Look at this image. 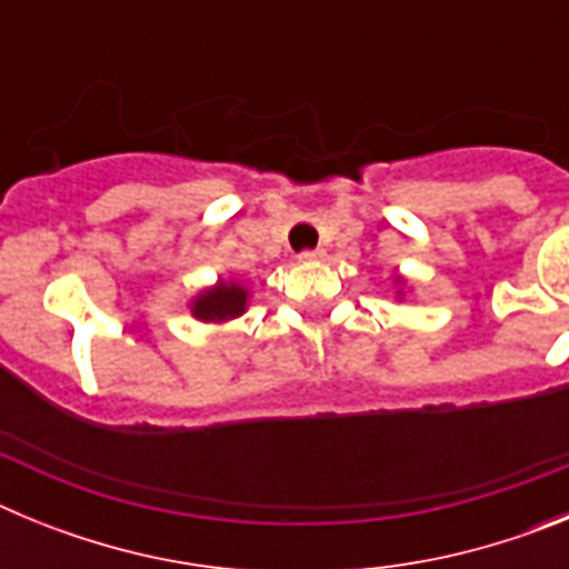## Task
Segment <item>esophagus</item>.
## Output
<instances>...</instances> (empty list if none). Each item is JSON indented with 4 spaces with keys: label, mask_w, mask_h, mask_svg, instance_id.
Wrapping results in <instances>:
<instances>
[{
    "label": "esophagus",
    "mask_w": 569,
    "mask_h": 569,
    "mask_svg": "<svg viewBox=\"0 0 569 569\" xmlns=\"http://www.w3.org/2000/svg\"><path fill=\"white\" fill-rule=\"evenodd\" d=\"M299 259H301V261H321V259H325V250H321V248H313V250H301V253H299Z\"/></svg>",
    "instance_id": "1"
}]
</instances>
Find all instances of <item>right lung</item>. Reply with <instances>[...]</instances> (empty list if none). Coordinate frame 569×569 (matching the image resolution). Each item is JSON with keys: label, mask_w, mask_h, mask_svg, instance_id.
Returning <instances> with one entry per match:
<instances>
[{"label": "right lung", "mask_w": 569, "mask_h": 569, "mask_svg": "<svg viewBox=\"0 0 569 569\" xmlns=\"http://www.w3.org/2000/svg\"><path fill=\"white\" fill-rule=\"evenodd\" d=\"M244 305H248V290L233 284V281L230 284L219 281L216 288L196 296L193 316L202 321H228L244 313Z\"/></svg>", "instance_id": "1"}]
</instances>
